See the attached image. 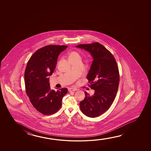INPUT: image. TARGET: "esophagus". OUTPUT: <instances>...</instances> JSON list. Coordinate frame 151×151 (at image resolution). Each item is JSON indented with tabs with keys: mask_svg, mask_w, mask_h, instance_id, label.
<instances>
[{
	"mask_svg": "<svg viewBox=\"0 0 151 151\" xmlns=\"http://www.w3.org/2000/svg\"><path fill=\"white\" fill-rule=\"evenodd\" d=\"M68 90L69 92H72V91H77V89L72 88H68Z\"/></svg>",
	"mask_w": 151,
	"mask_h": 151,
	"instance_id": "1",
	"label": "esophagus"
}]
</instances>
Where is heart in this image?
I'll return each mask as SVG.
<instances>
[{"label":"heart","mask_w":151,"mask_h":151,"mask_svg":"<svg viewBox=\"0 0 151 151\" xmlns=\"http://www.w3.org/2000/svg\"><path fill=\"white\" fill-rule=\"evenodd\" d=\"M78 57L79 58H81V56L79 55L78 52H75V51L70 52V54H69V56H68L69 59H74V58H78Z\"/></svg>","instance_id":"obj_1"}]
</instances>
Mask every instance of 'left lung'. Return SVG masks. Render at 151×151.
<instances>
[{
	"label": "left lung",
	"mask_w": 151,
	"mask_h": 151,
	"mask_svg": "<svg viewBox=\"0 0 151 151\" xmlns=\"http://www.w3.org/2000/svg\"><path fill=\"white\" fill-rule=\"evenodd\" d=\"M76 47L89 52L93 58L87 78L94 93L90 95L85 91L80 108L85 115L95 118L106 111L116 97L120 79L118 65L112 54L101 44H79Z\"/></svg>",
	"instance_id": "left-lung-1"
}]
</instances>
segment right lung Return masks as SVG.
I'll list each match as a JSON object with an SVG mask.
<instances>
[{
    "label": "right lung",
    "mask_w": 151,
    "mask_h": 151,
    "mask_svg": "<svg viewBox=\"0 0 151 151\" xmlns=\"http://www.w3.org/2000/svg\"><path fill=\"white\" fill-rule=\"evenodd\" d=\"M67 46H46L37 50L27 63L24 74L25 88L33 107L44 115L56 113L62 105L67 88L55 91L50 87V77L56 68L59 54Z\"/></svg>",
    "instance_id": "add662e5"
}]
</instances>
